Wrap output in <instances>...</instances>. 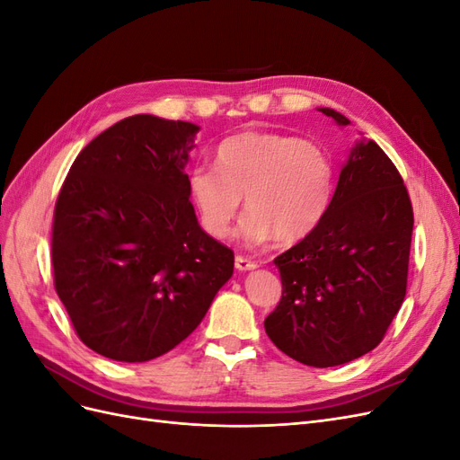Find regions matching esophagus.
<instances>
[{"instance_id": "1", "label": "esophagus", "mask_w": 460, "mask_h": 460, "mask_svg": "<svg viewBox=\"0 0 460 460\" xmlns=\"http://www.w3.org/2000/svg\"><path fill=\"white\" fill-rule=\"evenodd\" d=\"M259 267V262L257 261H253V259H249V257H245V255H238L235 257V269L238 270H253V269H257Z\"/></svg>"}]
</instances>
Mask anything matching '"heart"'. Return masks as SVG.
Listing matches in <instances>:
<instances>
[{
	"instance_id": "obj_1",
	"label": "heart",
	"mask_w": 460,
	"mask_h": 460,
	"mask_svg": "<svg viewBox=\"0 0 460 460\" xmlns=\"http://www.w3.org/2000/svg\"><path fill=\"white\" fill-rule=\"evenodd\" d=\"M336 184L330 153L313 140L249 130L226 137L215 166H196L188 190L201 226L225 238L240 211H249L240 234L249 243L299 242L323 222Z\"/></svg>"
}]
</instances>
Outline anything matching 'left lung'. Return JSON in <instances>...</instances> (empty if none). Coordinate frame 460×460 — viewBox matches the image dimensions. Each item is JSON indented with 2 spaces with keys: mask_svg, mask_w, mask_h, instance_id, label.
Segmentation results:
<instances>
[{
  "mask_svg": "<svg viewBox=\"0 0 460 460\" xmlns=\"http://www.w3.org/2000/svg\"><path fill=\"white\" fill-rule=\"evenodd\" d=\"M320 111L349 124L338 111ZM412 226L397 166L378 144H358L323 222L274 259L282 297L264 330L278 349L316 368L372 351L407 294Z\"/></svg>",
  "mask_w": 460,
  "mask_h": 460,
  "instance_id": "left-lung-1",
  "label": "left lung"
}]
</instances>
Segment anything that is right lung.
<instances>
[{"mask_svg": "<svg viewBox=\"0 0 460 460\" xmlns=\"http://www.w3.org/2000/svg\"><path fill=\"white\" fill-rule=\"evenodd\" d=\"M199 128L134 115L78 153L55 201V291L80 341L144 363L184 341L234 272L201 230L184 164Z\"/></svg>", "mask_w": 460, "mask_h": 460, "instance_id": "1", "label": "right lung"}]
</instances>
